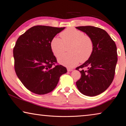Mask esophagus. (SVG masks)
<instances>
[{
    "label": "esophagus",
    "mask_w": 126,
    "mask_h": 126,
    "mask_svg": "<svg viewBox=\"0 0 126 126\" xmlns=\"http://www.w3.org/2000/svg\"><path fill=\"white\" fill-rule=\"evenodd\" d=\"M67 70H68V71H73V69H70V68H67Z\"/></svg>",
    "instance_id": "esophagus-1"
}]
</instances>
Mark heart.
Wrapping results in <instances>:
<instances>
[{"mask_svg":"<svg viewBox=\"0 0 126 126\" xmlns=\"http://www.w3.org/2000/svg\"><path fill=\"white\" fill-rule=\"evenodd\" d=\"M61 38L55 37L50 42V47L55 57H59L64 52L65 46L71 44L69 53L59 58L58 62L68 68H73L88 61L94 50V43L90 37L73 28H69L60 33Z\"/></svg>","mask_w":126,"mask_h":126,"instance_id":"obj_1","label":"heart"}]
</instances>
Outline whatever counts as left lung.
Here are the masks:
<instances>
[{
	"label": "left lung",
	"instance_id": "obj_1",
	"mask_svg": "<svg viewBox=\"0 0 126 126\" xmlns=\"http://www.w3.org/2000/svg\"><path fill=\"white\" fill-rule=\"evenodd\" d=\"M76 28L86 33L94 43L90 58L76 68L82 69L76 86L83 95L95 96L104 92L113 81L117 62L116 46L108 33L101 28L92 26ZM85 68L87 69L84 70Z\"/></svg>",
	"mask_w": 126,
	"mask_h": 126
}]
</instances>
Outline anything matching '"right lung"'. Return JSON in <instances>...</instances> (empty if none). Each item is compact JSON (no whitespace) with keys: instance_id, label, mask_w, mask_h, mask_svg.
I'll return each mask as SVG.
<instances>
[{"instance_id":"1","label":"right lung","mask_w":126,"mask_h":126,"mask_svg":"<svg viewBox=\"0 0 126 126\" xmlns=\"http://www.w3.org/2000/svg\"><path fill=\"white\" fill-rule=\"evenodd\" d=\"M64 29L37 25L18 38L13 50L15 71L30 92L38 95L52 92L67 72L64 66L55 64L57 60L50 47L52 39Z\"/></svg>"}]
</instances>
